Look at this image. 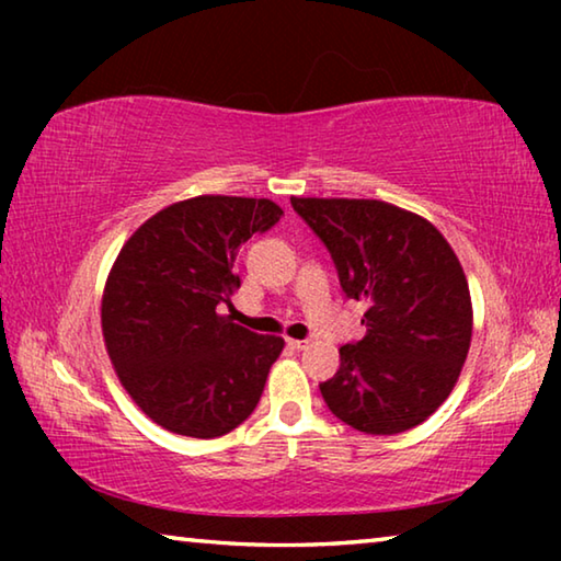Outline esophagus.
<instances>
[{
    "label": "esophagus",
    "mask_w": 561,
    "mask_h": 561,
    "mask_svg": "<svg viewBox=\"0 0 561 561\" xmlns=\"http://www.w3.org/2000/svg\"><path fill=\"white\" fill-rule=\"evenodd\" d=\"M287 346L294 351H304L309 346V341H301V339H287Z\"/></svg>",
    "instance_id": "34e87169"
}]
</instances>
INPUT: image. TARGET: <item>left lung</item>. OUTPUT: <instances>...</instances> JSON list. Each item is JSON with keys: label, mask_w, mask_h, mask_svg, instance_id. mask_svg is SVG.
<instances>
[{"label": "left lung", "mask_w": 561, "mask_h": 561, "mask_svg": "<svg viewBox=\"0 0 561 561\" xmlns=\"http://www.w3.org/2000/svg\"><path fill=\"white\" fill-rule=\"evenodd\" d=\"M336 264L341 289L364 301L366 336L341 346L319 383L339 421L368 435L423 423L450 396L472 336L470 289L435 227L381 201L291 197Z\"/></svg>", "instance_id": "obj_1"}]
</instances>
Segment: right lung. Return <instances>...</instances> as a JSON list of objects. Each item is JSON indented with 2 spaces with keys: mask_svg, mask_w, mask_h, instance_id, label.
Here are the masks:
<instances>
[{
  "mask_svg": "<svg viewBox=\"0 0 561 561\" xmlns=\"http://www.w3.org/2000/svg\"><path fill=\"white\" fill-rule=\"evenodd\" d=\"M257 197L201 195L165 207L123 244L103 291L101 324L121 383L150 421L187 438H217L260 403L279 336L217 314L240 289L234 260L279 222Z\"/></svg>",
  "mask_w": 561,
  "mask_h": 561,
  "instance_id": "add662e5",
  "label": "right lung"
}]
</instances>
